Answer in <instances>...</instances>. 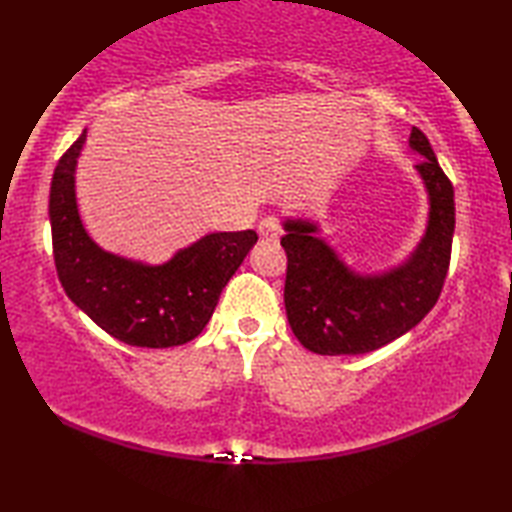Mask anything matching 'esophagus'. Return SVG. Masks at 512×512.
<instances>
[{
    "mask_svg": "<svg viewBox=\"0 0 512 512\" xmlns=\"http://www.w3.org/2000/svg\"><path fill=\"white\" fill-rule=\"evenodd\" d=\"M257 231H259V237L268 239V242H277L281 231H284V226H281V220L277 215H268L262 222H259Z\"/></svg>",
    "mask_w": 512,
    "mask_h": 512,
    "instance_id": "34e87169",
    "label": "esophagus"
}]
</instances>
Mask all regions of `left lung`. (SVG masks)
<instances>
[{"label": "left lung", "instance_id": "left-lung-1", "mask_svg": "<svg viewBox=\"0 0 512 512\" xmlns=\"http://www.w3.org/2000/svg\"><path fill=\"white\" fill-rule=\"evenodd\" d=\"M409 145L424 156L416 169L427 184L431 209L427 235L407 264L385 275L361 277L314 237L317 226L301 220L284 224L288 323L299 343L314 354L374 352L416 328L436 306L451 262L453 184L418 127H411Z\"/></svg>", "mask_w": 512, "mask_h": 512}]
</instances>
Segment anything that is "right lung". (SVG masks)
<instances>
[{
  "mask_svg": "<svg viewBox=\"0 0 512 512\" xmlns=\"http://www.w3.org/2000/svg\"><path fill=\"white\" fill-rule=\"evenodd\" d=\"M85 136L88 129L61 156L50 184L52 255L65 295L127 345L158 350L189 343L209 323L257 233H211L162 266L105 253L85 233L74 198V167Z\"/></svg>",
  "mask_w": 512,
  "mask_h": 512,
  "instance_id": "add662e5",
  "label": "right lung"
}]
</instances>
